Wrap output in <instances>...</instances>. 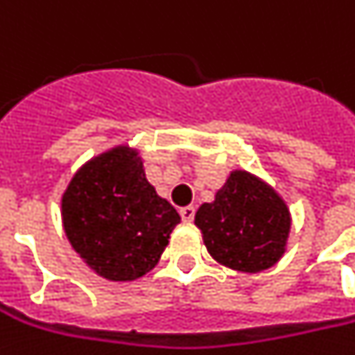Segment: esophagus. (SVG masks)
I'll list each match as a JSON object with an SVG mask.
<instances>
[{
  "label": "esophagus",
  "mask_w": 355,
  "mask_h": 355,
  "mask_svg": "<svg viewBox=\"0 0 355 355\" xmlns=\"http://www.w3.org/2000/svg\"><path fill=\"white\" fill-rule=\"evenodd\" d=\"M194 215H196L194 205H186V207H180V217H182V220H186V223H192Z\"/></svg>",
  "instance_id": "1"
}]
</instances>
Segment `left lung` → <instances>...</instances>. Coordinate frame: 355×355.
Masks as SVG:
<instances>
[{
	"label": "left lung",
	"mask_w": 355,
	"mask_h": 355,
	"mask_svg": "<svg viewBox=\"0 0 355 355\" xmlns=\"http://www.w3.org/2000/svg\"><path fill=\"white\" fill-rule=\"evenodd\" d=\"M194 223L217 263L259 272L279 263L286 252L292 217L275 188L236 169L230 171L213 202L200 205Z\"/></svg>",
	"instance_id": "8db88e82"
}]
</instances>
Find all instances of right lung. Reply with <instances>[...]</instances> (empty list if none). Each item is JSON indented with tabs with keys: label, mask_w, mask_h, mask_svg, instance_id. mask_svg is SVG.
Instances as JSON below:
<instances>
[{
	"label": "right lung",
	"mask_w": 355,
	"mask_h": 355,
	"mask_svg": "<svg viewBox=\"0 0 355 355\" xmlns=\"http://www.w3.org/2000/svg\"><path fill=\"white\" fill-rule=\"evenodd\" d=\"M73 250L107 281H136L159 261L180 215L155 192L128 144L86 161L61 196Z\"/></svg>",
	"instance_id": "right-lung-1"
}]
</instances>
